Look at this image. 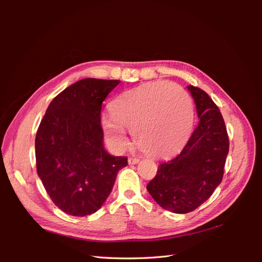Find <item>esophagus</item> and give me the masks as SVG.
I'll use <instances>...</instances> for the list:
<instances>
[{
  "mask_svg": "<svg viewBox=\"0 0 262 262\" xmlns=\"http://www.w3.org/2000/svg\"><path fill=\"white\" fill-rule=\"evenodd\" d=\"M139 162H140V160H139V158H137V157H129V158H128L129 165H136V164H138Z\"/></svg>",
  "mask_w": 262,
  "mask_h": 262,
  "instance_id": "obj_1",
  "label": "esophagus"
}]
</instances>
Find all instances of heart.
Returning a JSON list of instances; mask_svg holds the SVG:
<instances>
[{"label": "heart", "mask_w": 262, "mask_h": 262, "mask_svg": "<svg viewBox=\"0 0 262 262\" xmlns=\"http://www.w3.org/2000/svg\"><path fill=\"white\" fill-rule=\"evenodd\" d=\"M110 113L101 117V129L116 153L129 145L126 130L146 154L158 158L180 152L192 131L191 98L181 87L167 82L149 83L121 94L110 104Z\"/></svg>", "instance_id": "1"}]
</instances>
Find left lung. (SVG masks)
<instances>
[{"mask_svg":"<svg viewBox=\"0 0 262 262\" xmlns=\"http://www.w3.org/2000/svg\"><path fill=\"white\" fill-rule=\"evenodd\" d=\"M194 100L199 123L180 154L158 166L146 189L156 203L185 214L207 201L221 184L228 154V136L220 109L209 95L187 86Z\"/></svg>","mask_w":262,"mask_h":262,"instance_id":"1","label":"left lung"}]
</instances>
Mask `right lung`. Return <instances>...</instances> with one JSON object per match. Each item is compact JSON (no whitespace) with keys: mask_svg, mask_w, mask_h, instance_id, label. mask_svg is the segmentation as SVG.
<instances>
[{"mask_svg":"<svg viewBox=\"0 0 262 262\" xmlns=\"http://www.w3.org/2000/svg\"><path fill=\"white\" fill-rule=\"evenodd\" d=\"M120 83L84 78L62 91L47 108L36 140L37 173L50 199L73 216L98 211L128 158L104 145L101 104Z\"/></svg>","mask_w":262,"mask_h":262,"instance_id":"add662e5","label":"right lung"}]
</instances>
